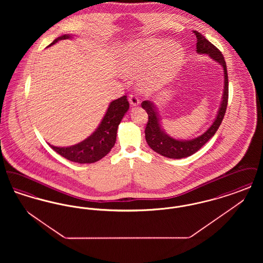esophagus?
Here are the masks:
<instances>
[{
    "label": "esophagus",
    "instance_id": "obj_1",
    "mask_svg": "<svg viewBox=\"0 0 263 263\" xmlns=\"http://www.w3.org/2000/svg\"><path fill=\"white\" fill-rule=\"evenodd\" d=\"M129 102L132 106H138L140 104V100L135 95H130L129 96Z\"/></svg>",
    "mask_w": 263,
    "mask_h": 263
}]
</instances>
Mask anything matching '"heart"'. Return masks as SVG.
<instances>
[{"label":"heart","mask_w":263,"mask_h":263,"mask_svg":"<svg viewBox=\"0 0 263 263\" xmlns=\"http://www.w3.org/2000/svg\"><path fill=\"white\" fill-rule=\"evenodd\" d=\"M185 52L175 40L138 39L126 44L116 61L120 75L137 76L139 87L153 91L165 86L182 67Z\"/></svg>","instance_id":"1"}]
</instances>
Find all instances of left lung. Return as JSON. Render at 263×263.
I'll use <instances>...</instances> for the list:
<instances>
[{"label": "left lung", "instance_id": "obj_1", "mask_svg": "<svg viewBox=\"0 0 263 263\" xmlns=\"http://www.w3.org/2000/svg\"><path fill=\"white\" fill-rule=\"evenodd\" d=\"M197 38L196 52L198 54H207L214 61L219 63L224 70V89L221 104L217 116L212 123L200 136L191 139V140H178L171 137L162 128L161 118L154 102L150 100H145L142 102V107L146 110L149 116V120L145 129V137L148 145L152 150L162 155L163 157L170 159H182L195 154L215 135L219 126L221 125L222 120L225 115L228 98H229V81L227 73V65L225 59L221 51L216 46H214L210 41L204 37L200 32L193 31Z\"/></svg>", "mask_w": 263, "mask_h": 263}]
</instances>
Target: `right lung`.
<instances>
[{"mask_svg":"<svg viewBox=\"0 0 263 263\" xmlns=\"http://www.w3.org/2000/svg\"><path fill=\"white\" fill-rule=\"evenodd\" d=\"M71 38H73V35L64 34L60 37L56 38L49 46L55 44L59 40ZM128 109L129 102L127 100V97L123 96L109 103V106L99 127L84 141L70 147H55L50 144L48 145L56 153L71 162L96 163L106 156L112 149L116 141L117 128Z\"/></svg>","mask_w":263,"mask_h":263,"instance_id":"add662e5","label":"right lung"}]
</instances>
